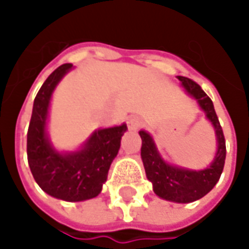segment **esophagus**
Segmentation results:
<instances>
[{"instance_id": "1", "label": "esophagus", "mask_w": 249, "mask_h": 249, "mask_svg": "<svg viewBox=\"0 0 249 249\" xmlns=\"http://www.w3.org/2000/svg\"><path fill=\"white\" fill-rule=\"evenodd\" d=\"M128 124H129V128H131V129H138L139 126H140V124H142V121H140L138 117H132Z\"/></svg>"}]
</instances>
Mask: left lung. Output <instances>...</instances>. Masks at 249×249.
Here are the masks:
<instances>
[{"label": "left lung", "mask_w": 249, "mask_h": 249, "mask_svg": "<svg viewBox=\"0 0 249 249\" xmlns=\"http://www.w3.org/2000/svg\"><path fill=\"white\" fill-rule=\"evenodd\" d=\"M178 80L182 83L184 89L189 95L195 98L200 105L206 116L215 128L218 140V151L215 160L210 167L204 170H188L177 166H170L160 158L157 147L154 144L151 136L144 131H140L142 138V160L144 165L147 178L153 182L154 192L157 195L177 203L195 202L204 195H207L214 185L217 184L222 170H224L225 158H226V143L222 126L219 124L217 113L214 109L213 101L204 92L202 87L188 77L178 76Z\"/></svg>", "instance_id": "1"}]
</instances>
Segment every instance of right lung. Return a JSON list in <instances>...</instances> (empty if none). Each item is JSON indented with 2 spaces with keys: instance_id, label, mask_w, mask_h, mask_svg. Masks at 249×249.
Here are the masks:
<instances>
[{
  "instance_id": "1",
  "label": "right lung",
  "mask_w": 249,
  "mask_h": 249,
  "mask_svg": "<svg viewBox=\"0 0 249 249\" xmlns=\"http://www.w3.org/2000/svg\"><path fill=\"white\" fill-rule=\"evenodd\" d=\"M71 68L72 64L57 68L35 96L27 132V158L35 181L46 194L67 202H80L99 195L126 125L94 132L80 151L58 154L54 150L45 132L47 109L53 89Z\"/></svg>"
}]
</instances>
